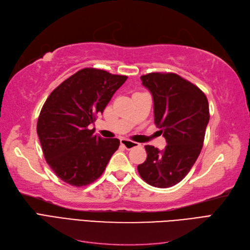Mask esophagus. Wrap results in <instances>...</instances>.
Here are the masks:
<instances>
[{
    "mask_svg": "<svg viewBox=\"0 0 250 250\" xmlns=\"http://www.w3.org/2000/svg\"><path fill=\"white\" fill-rule=\"evenodd\" d=\"M121 145H123L127 150H130L132 148L139 147L140 144L137 142H133L130 140H126V139H121Z\"/></svg>",
    "mask_w": 250,
    "mask_h": 250,
    "instance_id": "obj_1",
    "label": "esophagus"
}]
</instances>
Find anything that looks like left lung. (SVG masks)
Wrapping results in <instances>:
<instances>
[{"label":"left lung","instance_id":"left-lung-1","mask_svg":"<svg viewBox=\"0 0 250 250\" xmlns=\"http://www.w3.org/2000/svg\"><path fill=\"white\" fill-rule=\"evenodd\" d=\"M141 80L152 96L154 123L167 146L163 150L145 146L147 158L138 171L150 186L169 188L185 178L200 154L209 121L208 102L197 86L176 74L150 73Z\"/></svg>","mask_w":250,"mask_h":250}]
</instances>
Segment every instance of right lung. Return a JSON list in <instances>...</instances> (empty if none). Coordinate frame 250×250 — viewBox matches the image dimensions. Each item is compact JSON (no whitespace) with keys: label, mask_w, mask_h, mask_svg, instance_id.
I'll return each mask as SVG.
<instances>
[{"label":"right lung","mask_w":250,"mask_h":250,"mask_svg":"<svg viewBox=\"0 0 250 250\" xmlns=\"http://www.w3.org/2000/svg\"><path fill=\"white\" fill-rule=\"evenodd\" d=\"M126 76L97 69H82L48 97L37 121L44 158L56 175L74 187L89 185L101 176L118 139L95 134L94 124Z\"/></svg>","instance_id":"add662e5"}]
</instances>
